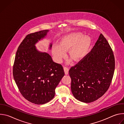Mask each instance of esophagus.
<instances>
[{
  "mask_svg": "<svg viewBox=\"0 0 124 124\" xmlns=\"http://www.w3.org/2000/svg\"><path fill=\"white\" fill-rule=\"evenodd\" d=\"M64 70L65 75H68V74H69V68L66 67H64Z\"/></svg>",
  "mask_w": 124,
  "mask_h": 124,
  "instance_id": "1",
  "label": "esophagus"
}]
</instances>
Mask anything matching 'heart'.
Returning <instances> with one entry per match:
<instances>
[{
	"label": "heart",
	"instance_id": "1",
	"mask_svg": "<svg viewBox=\"0 0 124 124\" xmlns=\"http://www.w3.org/2000/svg\"><path fill=\"white\" fill-rule=\"evenodd\" d=\"M91 44L90 37L81 32H74L62 37L58 45L52 46L51 53L55 61L61 63L69 50V56L75 62L82 59L87 55Z\"/></svg>",
	"mask_w": 124,
	"mask_h": 124
}]
</instances>
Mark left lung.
I'll list each match as a JSON object with an SVG mask.
<instances>
[{"instance_id": "obj_1", "label": "left lung", "mask_w": 124, "mask_h": 124, "mask_svg": "<svg viewBox=\"0 0 124 124\" xmlns=\"http://www.w3.org/2000/svg\"><path fill=\"white\" fill-rule=\"evenodd\" d=\"M114 70L112 50L101 34L91 51L69 70L73 95L85 103L96 101L108 90Z\"/></svg>"}]
</instances>
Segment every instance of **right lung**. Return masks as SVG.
<instances>
[{"label":"right lung","mask_w":124,"mask_h":124,"mask_svg":"<svg viewBox=\"0 0 124 124\" xmlns=\"http://www.w3.org/2000/svg\"><path fill=\"white\" fill-rule=\"evenodd\" d=\"M49 30L27 35L17 48L13 77L23 97L32 103L43 104L51 101L65 73L61 65L49 54L38 50L35 45L46 38ZM49 45V49L52 47Z\"/></svg>","instance_id":"obj_1"}]
</instances>
